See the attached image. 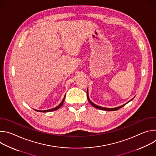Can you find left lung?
<instances>
[{
	"label": "left lung",
	"instance_id": "obj_1",
	"mask_svg": "<svg viewBox=\"0 0 156 156\" xmlns=\"http://www.w3.org/2000/svg\"><path fill=\"white\" fill-rule=\"evenodd\" d=\"M87 100L89 101V102H90V104L93 106V107H94L95 108H98V109H101V110H107V111H114V110H119V109H120V108H122V107H123L125 105H126L128 102H130L131 101H129V102H128L126 104H123V105H121V106H120V107H115V108H105V107H100V106H98V105H96V104H94L93 102H92L91 101H90V98H89V96H88V94H87Z\"/></svg>",
	"mask_w": 156,
	"mask_h": 156
}]
</instances>
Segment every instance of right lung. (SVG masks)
<instances>
[{"label":"right lung","instance_id":"1","mask_svg":"<svg viewBox=\"0 0 156 156\" xmlns=\"http://www.w3.org/2000/svg\"><path fill=\"white\" fill-rule=\"evenodd\" d=\"M65 96H66V95L65 96V97H64V98H63V99L62 100V102L58 105V106H57L56 107H55V108H52V109H49V110H35L36 111H38V112H51V111H54V110H57V109H58L62 105H63V102H64V100H65Z\"/></svg>","mask_w":156,"mask_h":156}]
</instances>
